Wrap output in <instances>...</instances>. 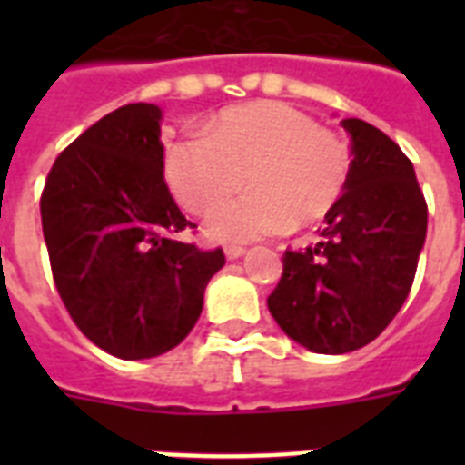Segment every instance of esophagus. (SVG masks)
I'll return each instance as SVG.
<instances>
[{
    "instance_id": "obj_1",
    "label": "esophagus",
    "mask_w": 465,
    "mask_h": 465,
    "mask_svg": "<svg viewBox=\"0 0 465 465\" xmlns=\"http://www.w3.org/2000/svg\"><path fill=\"white\" fill-rule=\"evenodd\" d=\"M243 253H246V248L243 246H226L224 248V255L229 258V261H236V258H241Z\"/></svg>"
}]
</instances>
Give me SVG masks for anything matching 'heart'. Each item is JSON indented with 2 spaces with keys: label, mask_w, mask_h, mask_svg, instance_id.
I'll use <instances>...</instances> for the list:
<instances>
[{
  "label": "heart",
  "mask_w": 465,
  "mask_h": 465,
  "mask_svg": "<svg viewBox=\"0 0 465 465\" xmlns=\"http://www.w3.org/2000/svg\"><path fill=\"white\" fill-rule=\"evenodd\" d=\"M350 144L309 113L280 101L219 113L204 134L166 147L163 173L175 200L204 214L246 180V196L214 210L207 232L219 241H253L290 226L318 224L335 210L350 178Z\"/></svg>",
  "instance_id": "1"
}]
</instances>
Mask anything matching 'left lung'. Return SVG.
I'll return each instance as SVG.
<instances>
[{
  "label": "left lung",
  "mask_w": 465,
  "mask_h": 465,
  "mask_svg": "<svg viewBox=\"0 0 465 465\" xmlns=\"http://www.w3.org/2000/svg\"><path fill=\"white\" fill-rule=\"evenodd\" d=\"M352 137L347 188L316 246L284 251L268 297L277 325L311 352L369 345L411 294L427 236V203L411 159L364 120H342Z\"/></svg>",
  "instance_id": "left-lung-1"
}]
</instances>
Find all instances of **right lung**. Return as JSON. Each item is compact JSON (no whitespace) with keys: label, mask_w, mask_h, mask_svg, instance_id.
Wrapping results in <instances>:
<instances>
[{"label":"right lung","mask_w":465,"mask_h":465,"mask_svg":"<svg viewBox=\"0 0 465 465\" xmlns=\"http://www.w3.org/2000/svg\"><path fill=\"white\" fill-rule=\"evenodd\" d=\"M161 111L127 104L82 133L47 173L40 219L62 304L120 360L181 345L224 251L173 236L193 229L163 181Z\"/></svg>","instance_id":"1"}]
</instances>
